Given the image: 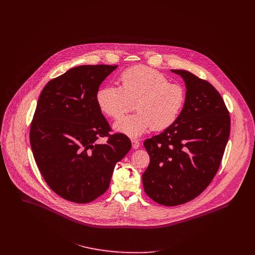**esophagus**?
Masks as SVG:
<instances>
[{
  "label": "esophagus",
  "mask_w": 255,
  "mask_h": 255,
  "mask_svg": "<svg viewBox=\"0 0 255 255\" xmlns=\"http://www.w3.org/2000/svg\"><path fill=\"white\" fill-rule=\"evenodd\" d=\"M131 143H132L133 149H137L140 146V142L138 139H131Z\"/></svg>",
  "instance_id": "esophagus-1"
}]
</instances>
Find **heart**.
I'll return each mask as SVG.
<instances>
[{
	"label": "heart",
	"instance_id": "heart-1",
	"mask_svg": "<svg viewBox=\"0 0 255 255\" xmlns=\"http://www.w3.org/2000/svg\"><path fill=\"white\" fill-rule=\"evenodd\" d=\"M120 81V87L106 85L96 93L100 111L115 120L129 112L134 103L137 113L117 122V132L134 138L151 128L164 130L178 121L186 98L182 85L169 82L164 74L145 67L125 71Z\"/></svg>",
	"mask_w": 255,
	"mask_h": 255
}]
</instances>
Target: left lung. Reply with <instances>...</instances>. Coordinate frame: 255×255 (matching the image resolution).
Here are the masks:
<instances>
[{
    "label": "left lung",
    "instance_id": "obj_1",
    "mask_svg": "<svg viewBox=\"0 0 255 255\" xmlns=\"http://www.w3.org/2000/svg\"><path fill=\"white\" fill-rule=\"evenodd\" d=\"M185 83V104L178 121L144 141L150 163L142 175L146 194L165 206L198 196L218 171L231 120L222 96L208 81L171 70Z\"/></svg>",
    "mask_w": 255,
    "mask_h": 255
}]
</instances>
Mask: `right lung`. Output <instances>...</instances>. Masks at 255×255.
<instances>
[{
	"label": "right lung",
	"instance_id": "right-lung-1",
	"mask_svg": "<svg viewBox=\"0 0 255 255\" xmlns=\"http://www.w3.org/2000/svg\"><path fill=\"white\" fill-rule=\"evenodd\" d=\"M118 66H79L43 88L30 126V145L50 188L64 199L88 203L109 187L116 164L130 150L123 133L110 135L96 103L104 79ZM108 136L104 145L99 137Z\"/></svg>",
	"mask_w": 255,
	"mask_h": 255
}]
</instances>
